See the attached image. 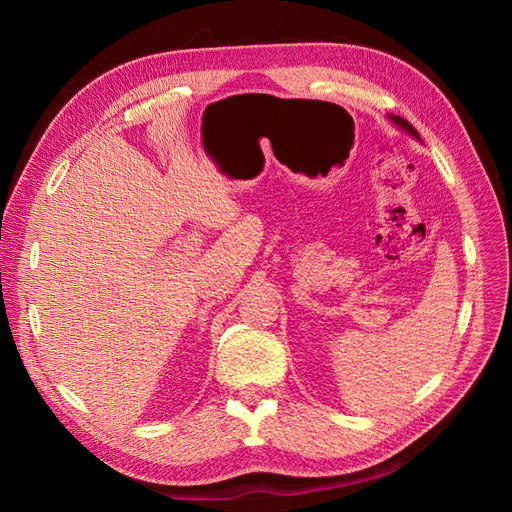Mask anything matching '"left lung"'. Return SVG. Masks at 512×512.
Masks as SVG:
<instances>
[{"instance_id": "8db88e82", "label": "left lung", "mask_w": 512, "mask_h": 512, "mask_svg": "<svg viewBox=\"0 0 512 512\" xmlns=\"http://www.w3.org/2000/svg\"><path fill=\"white\" fill-rule=\"evenodd\" d=\"M389 121H391V123H394L396 127H400V129H402V132H407L409 136H413V138H416V140H420V134L416 132V129H413V125H411V123H407V121H405V118H400V116H394V114H389Z\"/></svg>"}]
</instances>
